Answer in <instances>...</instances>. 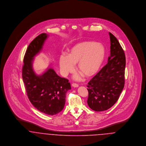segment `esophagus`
<instances>
[{
    "instance_id": "34e87169",
    "label": "esophagus",
    "mask_w": 146,
    "mask_h": 146,
    "mask_svg": "<svg viewBox=\"0 0 146 146\" xmlns=\"http://www.w3.org/2000/svg\"><path fill=\"white\" fill-rule=\"evenodd\" d=\"M72 86L74 88H77L79 86V85L76 83H72Z\"/></svg>"
}]
</instances>
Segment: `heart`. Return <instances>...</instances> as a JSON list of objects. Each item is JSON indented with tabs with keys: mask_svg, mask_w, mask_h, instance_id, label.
I'll return each instance as SVG.
<instances>
[{
	"mask_svg": "<svg viewBox=\"0 0 146 146\" xmlns=\"http://www.w3.org/2000/svg\"><path fill=\"white\" fill-rule=\"evenodd\" d=\"M104 46L100 43L92 42H80L68 50V54L63 53L59 60L61 72L67 75L75 69L77 64L78 70L86 78L96 75L100 70L104 58ZM76 78H78V76Z\"/></svg>",
	"mask_w": 146,
	"mask_h": 146,
	"instance_id": "b5f03b06",
	"label": "heart"
}]
</instances>
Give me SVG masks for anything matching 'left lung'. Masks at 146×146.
<instances>
[{"mask_svg": "<svg viewBox=\"0 0 146 146\" xmlns=\"http://www.w3.org/2000/svg\"><path fill=\"white\" fill-rule=\"evenodd\" d=\"M110 56L108 62L88 83L89 107L95 111L111 108L118 100L124 87L125 53L116 38L109 33Z\"/></svg>", "mask_w": 146, "mask_h": 146, "instance_id": "obj_1", "label": "left lung"}]
</instances>
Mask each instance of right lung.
Masks as SVG:
<instances>
[{
  "mask_svg": "<svg viewBox=\"0 0 146 146\" xmlns=\"http://www.w3.org/2000/svg\"><path fill=\"white\" fill-rule=\"evenodd\" d=\"M48 36L45 33L41 34L29 44L23 58L22 75L30 102L42 113L54 115L62 110L71 85L68 79L59 76L52 68L40 75L33 68L34 57L41 51Z\"/></svg>",
  "mask_w": 146,
  "mask_h": 146,
  "instance_id": "add662e5",
  "label": "right lung"
}]
</instances>
